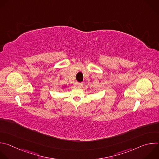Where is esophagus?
Segmentation results:
<instances>
[{
	"mask_svg": "<svg viewBox=\"0 0 159 159\" xmlns=\"http://www.w3.org/2000/svg\"><path fill=\"white\" fill-rule=\"evenodd\" d=\"M83 85H84V84H83V83H82V82H80V83H77V86L78 87H79V88H82V87H83Z\"/></svg>",
	"mask_w": 159,
	"mask_h": 159,
	"instance_id": "esophagus-1",
	"label": "esophagus"
}]
</instances>
